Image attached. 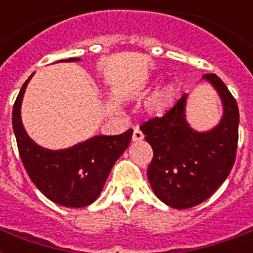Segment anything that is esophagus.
Segmentation results:
<instances>
[{
    "mask_svg": "<svg viewBox=\"0 0 253 253\" xmlns=\"http://www.w3.org/2000/svg\"><path fill=\"white\" fill-rule=\"evenodd\" d=\"M143 138H144V135H143L142 131L139 128H135L134 134H132V140L134 142H140V140H143Z\"/></svg>",
    "mask_w": 253,
    "mask_h": 253,
    "instance_id": "esophagus-1",
    "label": "esophagus"
}]
</instances>
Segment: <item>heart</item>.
I'll list each match as a JSON object with an SVG mask.
<instances>
[{"label": "heart", "instance_id": "b5f03b06", "mask_svg": "<svg viewBox=\"0 0 253 253\" xmlns=\"http://www.w3.org/2000/svg\"><path fill=\"white\" fill-rule=\"evenodd\" d=\"M172 87H166V89H163L159 93H156L154 95V98L151 99V107L154 110H163L168 105L170 98H172Z\"/></svg>", "mask_w": 253, "mask_h": 253}]
</instances>
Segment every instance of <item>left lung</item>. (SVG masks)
I'll return each instance as SVG.
<instances>
[{
  "mask_svg": "<svg viewBox=\"0 0 253 253\" xmlns=\"http://www.w3.org/2000/svg\"><path fill=\"white\" fill-rule=\"evenodd\" d=\"M223 103V117L212 130L198 132L185 118L186 94L163 117L140 126L154 150L147 177L159 200L173 209H189L211 196L231 172L238 148L239 109L214 73L205 75Z\"/></svg>",
  "mask_w": 253,
  "mask_h": 253,
  "instance_id": "obj_1",
  "label": "left lung"
}]
</instances>
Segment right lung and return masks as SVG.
<instances>
[{
	"label": "right lung",
	"mask_w": 253,
	"mask_h": 253,
	"mask_svg": "<svg viewBox=\"0 0 253 253\" xmlns=\"http://www.w3.org/2000/svg\"><path fill=\"white\" fill-rule=\"evenodd\" d=\"M71 57L60 61H79ZM13 107V130L19 156L35 186L48 200L65 208H85L102 192L111 168L131 142L132 130L121 135H98L65 150L52 151L33 142L21 121V103L30 79Z\"/></svg>",
	"instance_id": "obj_1"
}]
</instances>
